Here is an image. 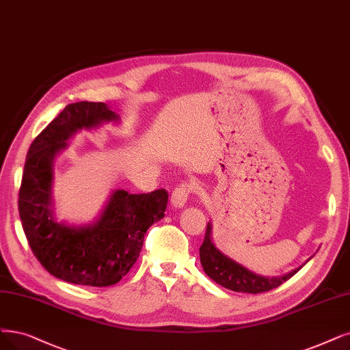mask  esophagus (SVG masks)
Returning a JSON list of instances; mask_svg holds the SVG:
<instances>
[{"mask_svg": "<svg viewBox=\"0 0 350 350\" xmlns=\"http://www.w3.org/2000/svg\"><path fill=\"white\" fill-rule=\"evenodd\" d=\"M191 193V186L189 183H183L177 186L173 193H172V198H170V202H172V206L176 209H180L183 208V206L186 204L187 202V198Z\"/></svg>", "mask_w": 350, "mask_h": 350, "instance_id": "1", "label": "esophagus"}]
</instances>
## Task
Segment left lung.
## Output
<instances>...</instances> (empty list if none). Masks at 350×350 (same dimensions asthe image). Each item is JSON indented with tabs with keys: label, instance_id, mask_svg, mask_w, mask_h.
Returning <instances> with one entry per match:
<instances>
[{
	"label": "left lung",
	"instance_id": "1",
	"mask_svg": "<svg viewBox=\"0 0 350 350\" xmlns=\"http://www.w3.org/2000/svg\"><path fill=\"white\" fill-rule=\"evenodd\" d=\"M200 252V262L204 269V273L211 277L216 284L222 286L228 290L237 291V293H251L258 294L277 288L282 282L290 280L297 271H299L308 260L299 268L290 271L288 274H284L280 277H265L255 274L254 271L245 268L239 262L234 261L232 258L225 255L221 250L216 248V245L212 241V224H208L206 228V235Z\"/></svg>",
	"mask_w": 350,
	"mask_h": 350
}]
</instances>
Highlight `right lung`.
<instances>
[{
  "label": "right lung",
  "instance_id": "obj_1",
  "mask_svg": "<svg viewBox=\"0 0 350 350\" xmlns=\"http://www.w3.org/2000/svg\"><path fill=\"white\" fill-rule=\"evenodd\" d=\"M120 121L103 102L70 103L29 148L18 193L20 219L33 254L59 280L89 287L113 286L135 264L147 229L164 217L168 200L164 189L142 195L120 189L111 193L94 222L69 225L56 219V155L81 129Z\"/></svg>",
  "mask_w": 350,
  "mask_h": 350
}]
</instances>
